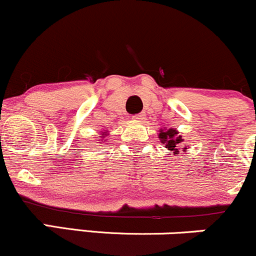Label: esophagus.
I'll use <instances>...</instances> for the list:
<instances>
[{
    "mask_svg": "<svg viewBox=\"0 0 256 256\" xmlns=\"http://www.w3.org/2000/svg\"><path fill=\"white\" fill-rule=\"evenodd\" d=\"M146 119V114L144 113H140V114H136V116H134V122H142L143 120Z\"/></svg>",
    "mask_w": 256,
    "mask_h": 256,
    "instance_id": "34e87169",
    "label": "esophagus"
}]
</instances>
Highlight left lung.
Wrapping results in <instances>:
<instances>
[{
  "instance_id": "1",
  "label": "left lung",
  "mask_w": 256,
  "mask_h": 256,
  "mask_svg": "<svg viewBox=\"0 0 256 256\" xmlns=\"http://www.w3.org/2000/svg\"><path fill=\"white\" fill-rule=\"evenodd\" d=\"M158 140L161 143L165 144V148L168 150L173 152V155H177L179 152L178 146L183 142V138H182L179 132L176 128H160L158 130ZM186 146H183V152L186 150Z\"/></svg>"
}]
</instances>
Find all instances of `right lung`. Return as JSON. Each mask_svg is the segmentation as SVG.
I'll return each mask as SVG.
<instances>
[{
	"label": "right lung",
	"mask_w": 256,
	"mask_h": 256,
	"mask_svg": "<svg viewBox=\"0 0 256 256\" xmlns=\"http://www.w3.org/2000/svg\"><path fill=\"white\" fill-rule=\"evenodd\" d=\"M110 136V131L108 130H104L101 131L98 134V144H104V143H107V137Z\"/></svg>",
	"instance_id": "1"
}]
</instances>
